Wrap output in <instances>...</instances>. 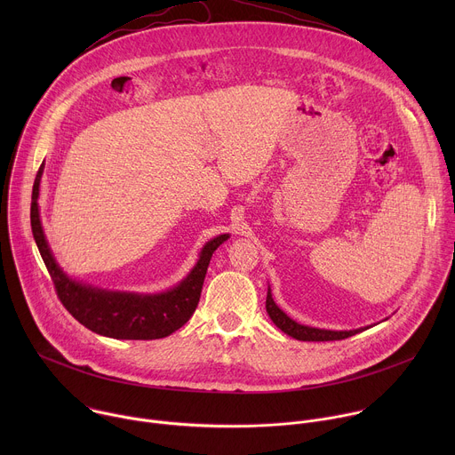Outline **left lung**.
<instances>
[{"mask_svg":"<svg viewBox=\"0 0 455 455\" xmlns=\"http://www.w3.org/2000/svg\"><path fill=\"white\" fill-rule=\"evenodd\" d=\"M267 311L272 318V322L275 326L284 331L286 335L302 340V342H330V340H344L349 339L356 333H360L362 330H353V331H330V330H316V328H307L302 326V323H297L295 320H291L284 311H281L277 307V304L272 299V293L268 290L267 295Z\"/></svg>","mask_w":455,"mask_h":455,"instance_id":"left-lung-1","label":"left lung"}]
</instances>
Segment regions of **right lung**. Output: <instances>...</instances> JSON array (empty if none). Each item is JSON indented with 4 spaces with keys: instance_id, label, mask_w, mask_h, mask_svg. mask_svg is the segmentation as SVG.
I'll list each match as a JSON object with an SVG mask.
<instances>
[{
    "instance_id": "1",
    "label": "right lung",
    "mask_w": 455,
    "mask_h": 455,
    "mask_svg": "<svg viewBox=\"0 0 455 455\" xmlns=\"http://www.w3.org/2000/svg\"><path fill=\"white\" fill-rule=\"evenodd\" d=\"M41 174L43 165L36 174L32 188V234L46 265V270L52 277L55 293L60 304L67 307V311L90 331L122 340H155L169 337L171 333L180 330L192 316V313L196 311L211 257L214 250L228 239V234L218 235L209 241L200 253L198 265L192 268V272L181 284H178L171 291L160 295H133L83 286L60 272L46 244L37 209Z\"/></svg>"
}]
</instances>
